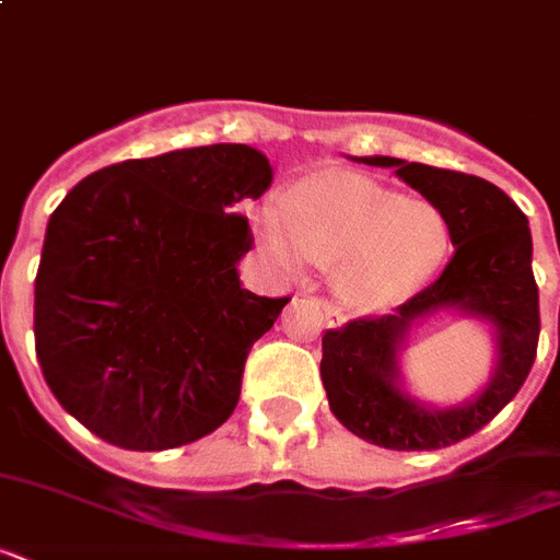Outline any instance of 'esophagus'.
Masks as SVG:
<instances>
[{
  "mask_svg": "<svg viewBox=\"0 0 560 560\" xmlns=\"http://www.w3.org/2000/svg\"><path fill=\"white\" fill-rule=\"evenodd\" d=\"M314 302L319 305V311L325 314V325H328V328H340V325L346 323V316H342L340 311L331 305V302H325V299H314Z\"/></svg>",
  "mask_w": 560,
  "mask_h": 560,
  "instance_id": "1",
  "label": "esophagus"
}]
</instances>
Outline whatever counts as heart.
<instances>
[{
  "label": "heart",
  "instance_id": "obj_1",
  "mask_svg": "<svg viewBox=\"0 0 560 560\" xmlns=\"http://www.w3.org/2000/svg\"><path fill=\"white\" fill-rule=\"evenodd\" d=\"M253 235L284 276L325 267L334 296L358 314L416 296L451 249V226L435 206L360 174H323L267 197L253 211Z\"/></svg>",
  "mask_w": 560,
  "mask_h": 560
}]
</instances>
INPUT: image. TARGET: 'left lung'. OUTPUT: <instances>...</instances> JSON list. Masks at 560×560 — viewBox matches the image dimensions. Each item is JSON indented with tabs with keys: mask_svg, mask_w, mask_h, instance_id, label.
Segmentation results:
<instances>
[{
	"mask_svg": "<svg viewBox=\"0 0 560 560\" xmlns=\"http://www.w3.org/2000/svg\"><path fill=\"white\" fill-rule=\"evenodd\" d=\"M392 168L442 211L451 226L453 258L442 276L381 319H354L323 337L328 407L346 430L389 451H439L491 421L526 381L538 351V284L532 276L529 220L488 179L395 156H351ZM439 313H462L487 325L495 366L477 396L435 408L408 392L399 354L408 334Z\"/></svg>",
	"mask_w": 560,
	"mask_h": 560,
	"instance_id": "left-lung-1",
	"label": "left lung"
}]
</instances>
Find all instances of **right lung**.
<instances>
[{"label":"right lung","instance_id":"1","mask_svg":"<svg viewBox=\"0 0 560 560\" xmlns=\"http://www.w3.org/2000/svg\"><path fill=\"white\" fill-rule=\"evenodd\" d=\"M272 183L249 144H206L101 168L48 218L34 342L48 389L125 451H168L218 430L246 354L290 299L237 276L253 235L237 206Z\"/></svg>","mask_w":560,"mask_h":560}]
</instances>
